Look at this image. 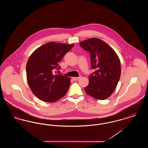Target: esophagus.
I'll return each instance as SVG.
<instances>
[{"instance_id":"1","label":"esophagus","mask_w":148,"mask_h":148,"mask_svg":"<svg viewBox=\"0 0 148 148\" xmlns=\"http://www.w3.org/2000/svg\"><path fill=\"white\" fill-rule=\"evenodd\" d=\"M80 78V77H73V79L74 80L77 81L78 79H79Z\"/></svg>"}]
</instances>
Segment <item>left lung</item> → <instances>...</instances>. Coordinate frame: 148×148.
<instances>
[{
  "label": "left lung",
  "instance_id": "obj_1",
  "mask_svg": "<svg viewBox=\"0 0 148 148\" xmlns=\"http://www.w3.org/2000/svg\"><path fill=\"white\" fill-rule=\"evenodd\" d=\"M80 45L90 53L91 66L95 69L89 77V83L85 91L94 98L105 100L114 92L119 80V58L108 44L98 38L81 42Z\"/></svg>",
  "mask_w": 148,
  "mask_h": 148
}]
</instances>
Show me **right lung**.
Here are the masks:
<instances>
[{
  "mask_svg": "<svg viewBox=\"0 0 148 148\" xmlns=\"http://www.w3.org/2000/svg\"><path fill=\"white\" fill-rule=\"evenodd\" d=\"M74 44L49 42L31 54L26 66L29 86L35 96L45 102L53 103L68 92L71 79L54 74L60 68L59 62Z\"/></svg>",
  "mask_w": 148,
  "mask_h": 148,
  "instance_id": "add662e5",
  "label": "right lung"
}]
</instances>
